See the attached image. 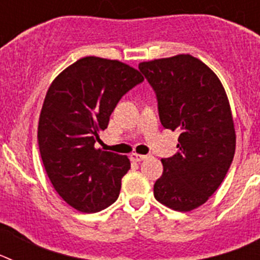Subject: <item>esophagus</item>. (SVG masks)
<instances>
[{"instance_id":"obj_1","label":"esophagus","mask_w":260,"mask_h":260,"mask_svg":"<svg viewBox=\"0 0 260 260\" xmlns=\"http://www.w3.org/2000/svg\"><path fill=\"white\" fill-rule=\"evenodd\" d=\"M130 158H132L133 161L139 162V161H143V160H146L147 156H144V155H138V153H132V155H130Z\"/></svg>"}]
</instances>
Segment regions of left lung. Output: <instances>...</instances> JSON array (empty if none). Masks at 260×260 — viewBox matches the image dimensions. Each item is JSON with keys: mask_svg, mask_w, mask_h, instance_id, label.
<instances>
[{"mask_svg": "<svg viewBox=\"0 0 260 260\" xmlns=\"http://www.w3.org/2000/svg\"><path fill=\"white\" fill-rule=\"evenodd\" d=\"M157 99L160 122L178 130L176 155L161 158L156 201L191 211L208 201L228 173L236 132L228 98L216 74L198 58L178 54L139 63Z\"/></svg>", "mask_w": 260, "mask_h": 260, "instance_id": "1", "label": "left lung"}]
</instances>
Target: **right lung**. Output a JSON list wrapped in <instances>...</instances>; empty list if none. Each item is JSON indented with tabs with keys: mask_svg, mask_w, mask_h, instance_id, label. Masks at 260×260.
Segmentation results:
<instances>
[{
	"mask_svg": "<svg viewBox=\"0 0 260 260\" xmlns=\"http://www.w3.org/2000/svg\"><path fill=\"white\" fill-rule=\"evenodd\" d=\"M144 78L114 59L84 57L53 80L41 108L38 143L53 187L71 207L98 212L117 201L130 160L96 150L116 105Z\"/></svg>",
	"mask_w": 260,
	"mask_h": 260,
	"instance_id": "add662e5",
	"label": "right lung"
}]
</instances>
